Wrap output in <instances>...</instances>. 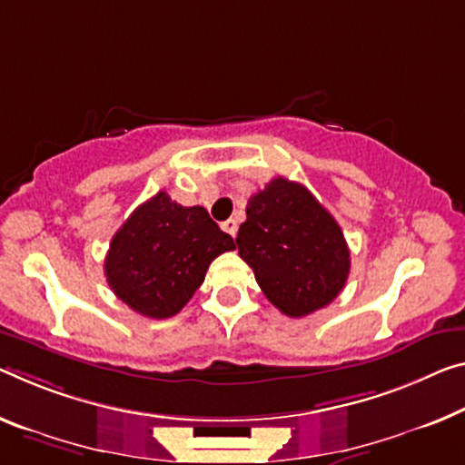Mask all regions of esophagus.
Returning a JSON list of instances; mask_svg holds the SVG:
<instances>
[{"label":"esophagus","mask_w":465,"mask_h":465,"mask_svg":"<svg viewBox=\"0 0 465 465\" xmlns=\"http://www.w3.org/2000/svg\"><path fill=\"white\" fill-rule=\"evenodd\" d=\"M223 228H224V231L228 232V234H231V237H234V234H237V220H226V223H223Z\"/></svg>","instance_id":"esophagus-1"}]
</instances>
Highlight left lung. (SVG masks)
Segmentation results:
<instances>
[{"label":"left lung","mask_w":465,"mask_h":465,"mask_svg":"<svg viewBox=\"0 0 465 465\" xmlns=\"http://www.w3.org/2000/svg\"><path fill=\"white\" fill-rule=\"evenodd\" d=\"M237 247L268 302L289 318L334 302L351 268L337 220L303 184L282 176L249 199Z\"/></svg>","instance_id":"left-lung-1"}]
</instances>
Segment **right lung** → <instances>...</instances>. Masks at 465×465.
<instances>
[{
    "label": "right lung",
    "instance_id": "1",
    "mask_svg": "<svg viewBox=\"0 0 465 465\" xmlns=\"http://www.w3.org/2000/svg\"><path fill=\"white\" fill-rule=\"evenodd\" d=\"M232 249V237L208 210L184 208L160 191L114 234L104 272L120 302L141 316L163 320L187 305L210 263Z\"/></svg>",
    "mask_w": 465,
    "mask_h": 465
}]
</instances>
